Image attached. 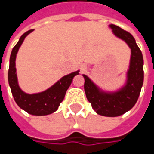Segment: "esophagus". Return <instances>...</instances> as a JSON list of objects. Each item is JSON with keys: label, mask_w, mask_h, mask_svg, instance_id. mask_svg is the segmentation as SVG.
Listing matches in <instances>:
<instances>
[{"label": "esophagus", "mask_w": 154, "mask_h": 154, "mask_svg": "<svg viewBox=\"0 0 154 154\" xmlns=\"http://www.w3.org/2000/svg\"><path fill=\"white\" fill-rule=\"evenodd\" d=\"M86 65H82L81 67H80V70H81V72H85L86 70Z\"/></svg>", "instance_id": "1"}]
</instances>
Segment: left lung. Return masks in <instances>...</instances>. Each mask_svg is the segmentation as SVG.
<instances>
[{"instance_id":"1","label":"left lung","mask_w":154,"mask_h":154,"mask_svg":"<svg viewBox=\"0 0 154 154\" xmlns=\"http://www.w3.org/2000/svg\"><path fill=\"white\" fill-rule=\"evenodd\" d=\"M109 27L114 36L124 41L131 51L123 85L113 91L104 90L87 75H82L85 79L84 89L86 98L92 103V109L98 115L114 117L130 110L137 102L143 86L144 62L142 53L130 33L115 25H109Z\"/></svg>"}]
</instances>
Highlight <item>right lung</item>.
Wrapping results in <instances>:
<instances>
[{
  "instance_id": "right-lung-1",
  "label": "right lung",
  "mask_w": 154,
  "mask_h": 154,
  "mask_svg": "<svg viewBox=\"0 0 154 154\" xmlns=\"http://www.w3.org/2000/svg\"><path fill=\"white\" fill-rule=\"evenodd\" d=\"M34 30H30L20 37L11 52L9 61L8 83L15 102L21 109L33 116H46L54 113L57 110L60 103L65 97L66 92L70 86L74 76L78 75L80 70L68 74L57 80L54 85L45 91L36 93H27L19 86L16 73V56L25 38Z\"/></svg>"
}]
</instances>
